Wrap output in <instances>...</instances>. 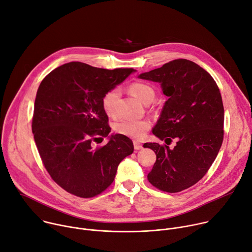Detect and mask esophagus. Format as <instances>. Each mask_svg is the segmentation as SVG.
<instances>
[{
    "mask_svg": "<svg viewBox=\"0 0 252 252\" xmlns=\"http://www.w3.org/2000/svg\"><path fill=\"white\" fill-rule=\"evenodd\" d=\"M133 144H134V149L135 150H140V149L143 148V145L141 143H139L138 141H134Z\"/></svg>",
    "mask_w": 252,
    "mask_h": 252,
    "instance_id": "1",
    "label": "esophagus"
}]
</instances>
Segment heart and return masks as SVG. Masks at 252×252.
Segmentation results:
<instances>
[{"instance_id": "obj_1", "label": "heart", "mask_w": 252, "mask_h": 252, "mask_svg": "<svg viewBox=\"0 0 252 252\" xmlns=\"http://www.w3.org/2000/svg\"><path fill=\"white\" fill-rule=\"evenodd\" d=\"M130 93L139 101L149 104L155 96L154 89L144 82H134L129 86ZM119 97V90L113 88L104 94L101 100V105L108 116L115 115L116 102ZM151 128V122L148 120H130L125 119L117 122L114 125V130L117 134L129 137L134 140H141Z\"/></svg>"}]
</instances>
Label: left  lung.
<instances>
[{"mask_svg":"<svg viewBox=\"0 0 252 252\" xmlns=\"http://www.w3.org/2000/svg\"><path fill=\"white\" fill-rule=\"evenodd\" d=\"M159 82L168 97L152 133L166 144L145 143L156 154L148 181L157 189L176 193L196 184L214 162L223 141L224 108L218 86L199 65L176 59L139 75ZM170 143H168V141Z\"/></svg>","mask_w":252,"mask_h":252,"instance_id":"left-lung-1","label":"left lung"}]
</instances>
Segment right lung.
<instances>
[{
    "label": "right lung",
    "mask_w": 252,
    "mask_h": 252,
    "mask_svg": "<svg viewBox=\"0 0 252 252\" xmlns=\"http://www.w3.org/2000/svg\"><path fill=\"white\" fill-rule=\"evenodd\" d=\"M134 71L70 62L40 84L32 120L36 145L51 178L78 197L91 198L106 190L119 163L133 153L132 141L120 134L104 146L93 148V142L111 131L102 97Z\"/></svg>",
    "instance_id": "right-lung-1"
}]
</instances>
